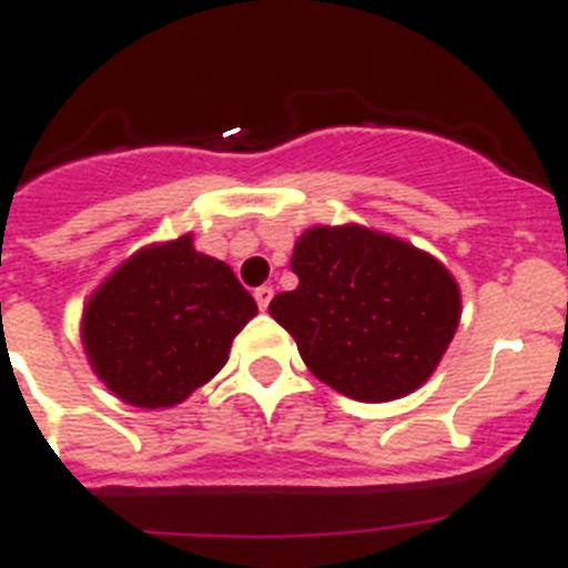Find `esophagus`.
<instances>
[{
    "label": "esophagus",
    "instance_id": "1",
    "mask_svg": "<svg viewBox=\"0 0 568 568\" xmlns=\"http://www.w3.org/2000/svg\"><path fill=\"white\" fill-rule=\"evenodd\" d=\"M255 301H258V307L261 310H267L270 307V298H273V287H267V284H264V287H255Z\"/></svg>",
    "mask_w": 568,
    "mask_h": 568
}]
</instances>
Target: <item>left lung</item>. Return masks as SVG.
<instances>
[{
  "label": "left lung",
  "mask_w": 568,
  "mask_h": 568,
  "mask_svg": "<svg viewBox=\"0 0 568 568\" xmlns=\"http://www.w3.org/2000/svg\"><path fill=\"white\" fill-rule=\"evenodd\" d=\"M298 287L270 315L298 344L310 373L366 404L418 389L453 341L458 284L413 244L364 227H313L295 241Z\"/></svg>",
  "instance_id": "1"
}]
</instances>
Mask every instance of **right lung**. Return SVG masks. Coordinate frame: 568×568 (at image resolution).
Here are the masks:
<instances>
[{
	"mask_svg": "<svg viewBox=\"0 0 568 568\" xmlns=\"http://www.w3.org/2000/svg\"><path fill=\"white\" fill-rule=\"evenodd\" d=\"M258 313L224 261L182 239L135 253L88 301L82 338L110 393L144 409L182 404L227 364Z\"/></svg>",
	"mask_w": 568,
	"mask_h": 568,
	"instance_id": "add662e5",
	"label": "right lung"
}]
</instances>
